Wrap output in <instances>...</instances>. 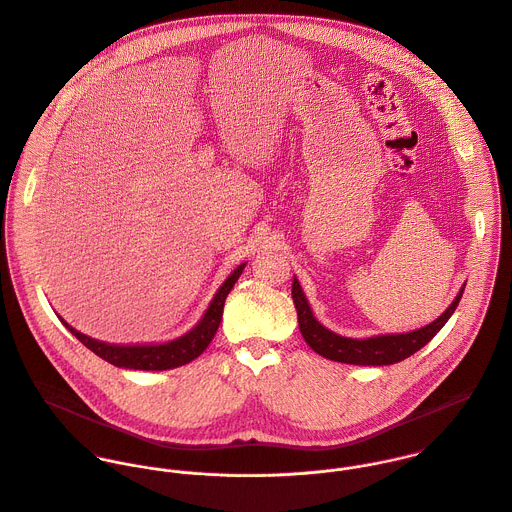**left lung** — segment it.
<instances>
[{
	"label": "left lung",
	"mask_w": 512,
	"mask_h": 512,
	"mask_svg": "<svg viewBox=\"0 0 512 512\" xmlns=\"http://www.w3.org/2000/svg\"><path fill=\"white\" fill-rule=\"evenodd\" d=\"M465 287L459 291L457 299L451 303V307L431 325L417 329L413 333H401V335H381L371 339H349L341 337L329 329H325L311 313V307L303 295V289L299 281H293V303L299 317V329L307 345L323 355L325 359L337 361V363H349V365H393L399 363L413 353H417L421 347H425L449 321V317L455 313Z\"/></svg>",
	"instance_id": "8db88e82"
}]
</instances>
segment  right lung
Here are the masks:
<instances>
[{"label":"right lung","mask_w":512,"mask_h":512,"mask_svg":"<svg viewBox=\"0 0 512 512\" xmlns=\"http://www.w3.org/2000/svg\"><path fill=\"white\" fill-rule=\"evenodd\" d=\"M245 263L239 265L229 279L221 285V289L217 291V295L213 297L209 309L205 311L203 319L199 321V325L195 329H191L187 335L163 343V345H107L101 341H95L87 335H81L79 331H75L73 327H69L65 321H61L89 351H93L97 357H101L103 361L115 365V367H123V369H135V371H167V369H175L181 365L191 363L193 359H197L211 343V339L217 333V327L221 323L223 317V305L225 299L229 295V291L233 289V285L237 283L239 275L243 273Z\"/></svg>","instance_id":"right-lung-1"}]
</instances>
